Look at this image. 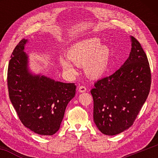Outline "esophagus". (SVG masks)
Returning a JSON list of instances; mask_svg holds the SVG:
<instances>
[{"label":"esophagus","instance_id":"obj_1","mask_svg":"<svg viewBox=\"0 0 158 158\" xmlns=\"http://www.w3.org/2000/svg\"><path fill=\"white\" fill-rule=\"evenodd\" d=\"M78 90L79 93H84V92L86 91V88L84 86V85H81V86L79 87Z\"/></svg>","mask_w":158,"mask_h":158}]
</instances>
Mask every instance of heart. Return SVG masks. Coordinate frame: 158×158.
Returning <instances> with one entry per match:
<instances>
[{
    "instance_id": "obj_1",
    "label": "heart",
    "mask_w": 158,
    "mask_h": 158,
    "mask_svg": "<svg viewBox=\"0 0 158 158\" xmlns=\"http://www.w3.org/2000/svg\"><path fill=\"white\" fill-rule=\"evenodd\" d=\"M68 59L60 58V64L69 74L75 73L73 65L83 66L85 74L91 79L103 77L110 66L111 52L110 48L102 44L98 37H89L77 42L67 51Z\"/></svg>"
}]
</instances>
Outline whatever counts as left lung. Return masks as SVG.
<instances>
[{
	"mask_svg": "<svg viewBox=\"0 0 158 158\" xmlns=\"http://www.w3.org/2000/svg\"><path fill=\"white\" fill-rule=\"evenodd\" d=\"M130 39L131 52L123 65L111 75L98 80L90 90L94 122L106 135H118L132 126L151 89L146 54L135 37Z\"/></svg>",
	"mask_w": 158,
	"mask_h": 158,
	"instance_id": "1",
	"label": "left lung"
}]
</instances>
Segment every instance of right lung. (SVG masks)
<instances>
[{
  "label": "right lung",
  "instance_id": "obj_1",
  "mask_svg": "<svg viewBox=\"0 0 158 158\" xmlns=\"http://www.w3.org/2000/svg\"><path fill=\"white\" fill-rule=\"evenodd\" d=\"M27 42L28 40H21L9 61V97L25 127L38 135H53L59 130L77 86L74 83L56 81L30 72L28 56L24 52Z\"/></svg>",
  "mask_w": 158,
  "mask_h": 158
}]
</instances>
